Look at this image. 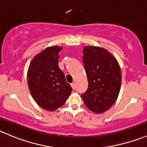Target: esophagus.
<instances>
[{
	"label": "esophagus",
	"instance_id": "1",
	"mask_svg": "<svg viewBox=\"0 0 147 147\" xmlns=\"http://www.w3.org/2000/svg\"><path fill=\"white\" fill-rule=\"evenodd\" d=\"M71 86H72V88H73V89H75V83H71Z\"/></svg>",
	"mask_w": 147,
	"mask_h": 147
}]
</instances>
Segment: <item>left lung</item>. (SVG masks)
I'll list each match as a JSON object with an SVG mask.
<instances>
[{
    "label": "left lung",
    "instance_id": "1",
    "mask_svg": "<svg viewBox=\"0 0 147 147\" xmlns=\"http://www.w3.org/2000/svg\"><path fill=\"white\" fill-rule=\"evenodd\" d=\"M83 51L88 86L81 97L90 111L102 113L109 109L118 97L121 83L120 67L105 49L87 46Z\"/></svg>",
    "mask_w": 147,
    "mask_h": 147
}]
</instances>
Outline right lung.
I'll list each match as a JSON object with an SVG mask.
<instances>
[{
  "mask_svg": "<svg viewBox=\"0 0 147 147\" xmlns=\"http://www.w3.org/2000/svg\"><path fill=\"white\" fill-rule=\"evenodd\" d=\"M61 47L52 46L34 56L28 70V84L33 98L43 109L53 111L64 105L72 92L59 67Z\"/></svg>",
  "mask_w": 147,
  "mask_h": 147,
  "instance_id": "obj_1",
  "label": "right lung"
}]
</instances>
